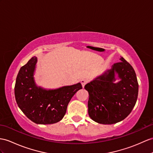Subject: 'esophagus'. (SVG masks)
I'll use <instances>...</instances> for the list:
<instances>
[{
	"mask_svg": "<svg viewBox=\"0 0 153 153\" xmlns=\"http://www.w3.org/2000/svg\"><path fill=\"white\" fill-rule=\"evenodd\" d=\"M88 81H89V80H88L87 79H83L81 80L80 82H81L83 88H84L85 84H87L88 83Z\"/></svg>",
	"mask_w": 153,
	"mask_h": 153,
	"instance_id": "34e87169",
	"label": "esophagus"
}]
</instances>
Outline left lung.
<instances>
[{"label":"left lung","instance_id":"1","mask_svg":"<svg viewBox=\"0 0 153 153\" xmlns=\"http://www.w3.org/2000/svg\"><path fill=\"white\" fill-rule=\"evenodd\" d=\"M112 68L85 85L89 93L88 114L100 124L111 125L123 120L134 107L138 83L133 68L123 58ZM121 79L115 84L114 73Z\"/></svg>","mask_w":153,"mask_h":153}]
</instances>
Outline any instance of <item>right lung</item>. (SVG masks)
Wrapping results in <instances>:
<instances>
[{"instance_id": "1", "label": "right lung", "mask_w": 153, "mask_h": 153, "mask_svg": "<svg viewBox=\"0 0 153 153\" xmlns=\"http://www.w3.org/2000/svg\"><path fill=\"white\" fill-rule=\"evenodd\" d=\"M36 62L37 58L32 57L19 71L15 85L16 102L35 123H56L64 117L71 99L82 87L80 83L48 91L37 87L33 77Z\"/></svg>"}]
</instances>
